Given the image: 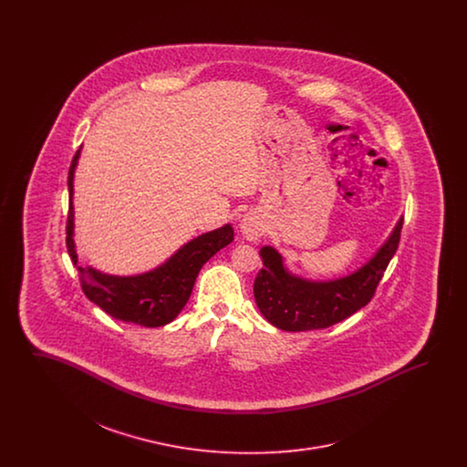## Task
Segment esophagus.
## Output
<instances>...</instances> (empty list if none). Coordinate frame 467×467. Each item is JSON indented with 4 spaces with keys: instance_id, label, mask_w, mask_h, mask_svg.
<instances>
[{
    "instance_id": "34e87169",
    "label": "esophagus",
    "mask_w": 467,
    "mask_h": 467,
    "mask_svg": "<svg viewBox=\"0 0 467 467\" xmlns=\"http://www.w3.org/2000/svg\"><path fill=\"white\" fill-rule=\"evenodd\" d=\"M242 233H244L246 240H257L263 233V225H261L257 217L248 213V215H244V221H242Z\"/></svg>"
}]
</instances>
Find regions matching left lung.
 I'll return each instance as SVG.
<instances>
[{
    "instance_id": "1",
    "label": "left lung",
    "mask_w": 467,
    "mask_h": 467,
    "mask_svg": "<svg viewBox=\"0 0 467 467\" xmlns=\"http://www.w3.org/2000/svg\"><path fill=\"white\" fill-rule=\"evenodd\" d=\"M402 219L377 255L350 276L334 282H305L289 275L280 254L265 246L254 296L267 322L284 331H311L334 326L366 306L400 246Z\"/></svg>"
}]
</instances>
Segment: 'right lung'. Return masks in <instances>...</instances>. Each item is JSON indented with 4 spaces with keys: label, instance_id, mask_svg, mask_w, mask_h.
<instances>
[{
    "label": "right lung",
    "instance_id": "add662e5",
    "mask_svg": "<svg viewBox=\"0 0 467 467\" xmlns=\"http://www.w3.org/2000/svg\"><path fill=\"white\" fill-rule=\"evenodd\" d=\"M80 150L73 156L67 171L69 210L67 221V254L77 265L73 244V171ZM234 238L227 223L221 229L201 234L200 238L182 246L177 254L161 267L138 276H110L92 267L77 266L80 287L88 299L107 311L113 318L131 322L143 327H159L170 324L191 297L196 276L202 265L213 257Z\"/></svg>",
    "mask_w": 467,
    "mask_h": 467
}]
</instances>
